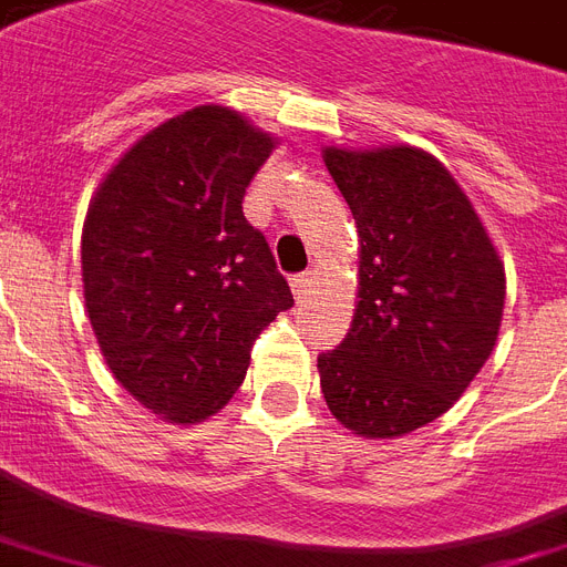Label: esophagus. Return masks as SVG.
Instances as JSON below:
<instances>
[{
	"instance_id": "obj_1",
	"label": "esophagus",
	"mask_w": 567,
	"mask_h": 567,
	"mask_svg": "<svg viewBox=\"0 0 567 567\" xmlns=\"http://www.w3.org/2000/svg\"><path fill=\"white\" fill-rule=\"evenodd\" d=\"M312 285H315V274H312V270H306V274L293 276L291 288H293V293H297V300H302L306 293L312 291Z\"/></svg>"
}]
</instances>
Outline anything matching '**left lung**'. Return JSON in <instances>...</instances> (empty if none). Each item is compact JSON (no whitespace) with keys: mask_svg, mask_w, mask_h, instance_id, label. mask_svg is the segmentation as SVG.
I'll use <instances>...</instances> for the list:
<instances>
[{"mask_svg":"<svg viewBox=\"0 0 567 567\" xmlns=\"http://www.w3.org/2000/svg\"><path fill=\"white\" fill-rule=\"evenodd\" d=\"M360 237L357 309L318 357L341 425L395 440L443 416L494 351L505 265L452 172L413 145L323 148Z\"/></svg>","mask_w":567,"mask_h":567,"instance_id":"1","label":"left lung"}]
</instances>
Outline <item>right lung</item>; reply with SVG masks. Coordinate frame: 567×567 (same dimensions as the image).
<instances>
[{
	"label": "right lung",
	"instance_id": "1",
	"mask_svg": "<svg viewBox=\"0 0 567 567\" xmlns=\"http://www.w3.org/2000/svg\"><path fill=\"white\" fill-rule=\"evenodd\" d=\"M276 145L228 106L181 112L121 154L82 223V293L103 360L172 425L226 408L258 332L293 306L244 216Z\"/></svg>",
	"mask_w": 567,
	"mask_h": 567
}]
</instances>
